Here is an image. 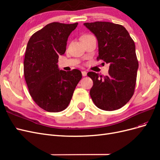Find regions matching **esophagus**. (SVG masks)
<instances>
[{"instance_id":"34e87169","label":"esophagus","mask_w":160,"mask_h":160,"mask_svg":"<svg viewBox=\"0 0 160 160\" xmlns=\"http://www.w3.org/2000/svg\"><path fill=\"white\" fill-rule=\"evenodd\" d=\"M82 75H83V77H85L87 75V72L86 71H82Z\"/></svg>"}]
</instances>
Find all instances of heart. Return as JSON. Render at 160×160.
Wrapping results in <instances>:
<instances>
[{"label":"heart","mask_w":160,"mask_h":160,"mask_svg":"<svg viewBox=\"0 0 160 160\" xmlns=\"http://www.w3.org/2000/svg\"><path fill=\"white\" fill-rule=\"evenodd\" d=\"M87 35H84V36H87ZM84 36H83V37H84Z\"/></svg>","instance_id":"obj_1"}]
</instances>
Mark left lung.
I'll use <instances>...</instances> for the list:
<instances>
[{
	"mask_svg": "<svg viewBox=\"0 0 160 160\" xmlns=\"http://www.w3.org/2000/svg\"><path fill=\"white\" fill-rule=\"evenodd\" d=\"M98 41V60L109 63V75L95 72L88 76L93 81L90 96L98 108L114 111L126 104L134 93L138 61L133 40L124 27L110 22H85Z\"/></svg>",
	"mask_w": 160,
	"mask_h": 160,
	"instance_id": "1",
	"label": "left lung"
}]
</instances>
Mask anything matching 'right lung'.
Wrapping results in <instances>:
<instances>
[{"instance_id":"obj_1","label":"right lung","mask_w":160,"mask_h":160,"mask_svg":"<svg viewBox=\"0 0 160 160\" xmlns=\"http://www.w3.org/2000/svg\"><path fill=\"white\" fill-rule=\"evenodd\" d=\"M77 25L49 23L34 33L27 43L24 75L28 92L35 103L49 112H59L67 108L82 78L79 70L60 71L57 65Z\"/></svg>"}]
</instances>
